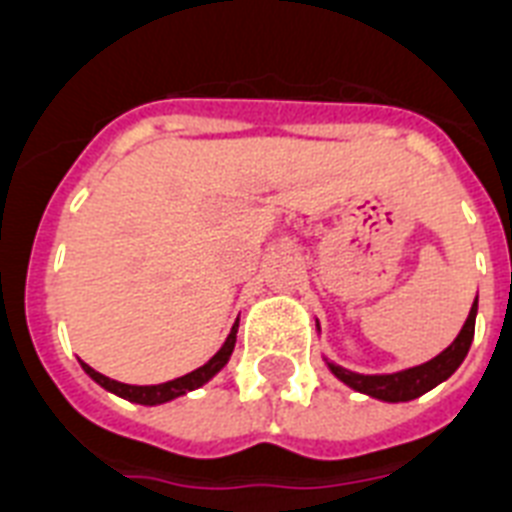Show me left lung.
<instances>
[{"instance_id": "8db88e82", "label": "left lung", "mask_w": 512, "mask_h": 512, "mask_svg": "<svg viewBox=\"0 0 512 512\" xmlns=\"http://www.w3.org/2000/svg\"><path fill=\"white\" fill-rule=\"evenodd\" d=\"M476 311H479V293H476V301L468 311V319L463 324V329L458 332L450 345H447L439 356H434L432 361L421 363V366H411V369L392 371V374H358V371H350L340 363L329 361L324 356L327 369L340 379L342 384H348L350 390L361 392V395H369L374 400H382V403H408V400H416L421 395H426L429 390H434L437 384H442L445 379H450L458 371V366L466 361L468 348L474 342V329H476ZM316 329L322 332L319 322Z\"/></svg>"}]
</instances>
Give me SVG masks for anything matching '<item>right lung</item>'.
Segmentation results:
<instances>
[{
	"label": "right lung",
	"instance_id": "1",
	"mask_svg": "<svg viewBox=\"0 0 512 512\" xmlns=\"http://www.w3.org/2000/svg\"><path fill=\"white\" fill-rule=\"evenodd\" d=\"M238 324L240 319H235L232 324L230 335L227 340L222 342V348L204 363V366H198L196 371H190L185 377H177L170 379V382H162V384H125V382H117V379H109L104 374H99L96 369H91L88 363L80 361L83 371H86L88 377L94 379L99 387H104L107 392L117 395L122 400H130V403H138V405H162V403H170L175 398H183L188 392L198 390V387H204L206 382L217 377L219 371L225 369L227 361H230L232 350H235V340H238Z\"/></svg>",
	"mask_w": 512,
	"mask_h": 512
}]
</instances>
